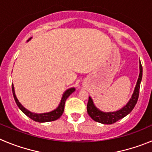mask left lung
Masks as SVG:
<instances>
[{
	"label": "left lung",
	"instance_id": "left-lung-1",
	"mask_svg": "<svg viewBox=\"0 0 152 152\" xmlns=\"http://www.w3.org/2000/svg\"><path fill=\"white\" fill-rule=\"evenodd\" d=\"M140 71L137 86H136L135 90L132 95L131 99L121 110L115 112V113H103L96 108L95 106L94 105L91 98L89 97L88 102L87 104V112L89 116L93 119L94 121L102 123V124H111L125 117L133 110L134 106L137 104L139 98V94H140V83H141L142 77V66L141 62H140Z\"/></svg>",
	"mask_w": 152,
	"mask_h": 152
}]
</instances>
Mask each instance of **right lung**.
<instances>
[{"label": "right lung", "mask_w": 152, "mask_h": 152, "mask_svg": "<svg viewBox=\"0 0 152 152\" xmlns=\"http://www.w3.org/2000/svg\"><path fill=\"white\" fill-rule=\"evenodd\" d=\"M30 39H31V38H30ZM29 39H28V40H29ZM12 94H13V97L14 99H15V103H16L18 108L22 110V113H25L28 117H29L30 118H31L32 120H34V121H37V122H48V121H55V120L58 119L61 116V115L63 114L64 113V104L65 102H66V100L67 99V97L74 91L75 88H71L68 89V90H66V91L64 92V94H63V97H62L61 101L58 107L56 110H55L52 112H50V113H43V114H36V113H31V112L26 110L25 107H23V106H22V104L18 102V99L16 98V96H15V91H14L13 85L12 84Z\"/></svg>", "instance_id": "obj_1"}]
</instances>
